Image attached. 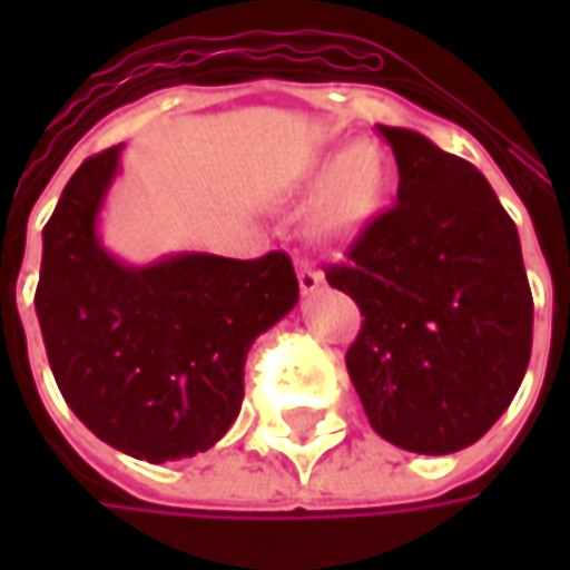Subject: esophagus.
Listing matches in <instances>:
<instances>
[{
  "label": "esophagus",
  "mask_w": 570,
  "mask_h": 570,
  "mask_svg": "<svg viewBox=\"0 0 570 570\" xmlns=\"http://www.w3.org/2000/svg\"><path fill=\"white\" fill-rule=\"evenodd\" d=\"M296 274H298V286H302V293L311 296V293H317L323 289V274L311 265L308 259H298L296 262Z\"/></svg>",
  "instance_id": "34e87169"
}]
</instances>
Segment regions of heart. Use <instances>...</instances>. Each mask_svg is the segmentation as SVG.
<instances>
[{"label":"heart","mask_w":570,"mask_h":570,"mask_svg":"<svg viewBox=\"0 0 570 570\" xmlns=\"http://www.w3.org/2000/svg\"><path fill=\"white\" fill-rule=\"evenodd\" d=\"M384 188L387 167L382 151L366 142L351 146L345 155L335 158L333 170L323 183L321 204L314 213V235L333 247L357 240L375 219V213L382 210Z\"/></svg>","instance_id":"obj_1"}]
</instances>
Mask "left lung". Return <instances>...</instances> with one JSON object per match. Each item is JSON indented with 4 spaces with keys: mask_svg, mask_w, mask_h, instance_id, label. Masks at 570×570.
I'll return each mask as SVG.
<instances>
[{
    "mask_svg": "<svg viewBox=\"0 0 570 570\" xmlns=\"http://www.w3.org/2000/svg\"><path fill=\"white\" fill-rule=\"evenodd\" d=\"M396 204L330 265L326 281L366 317L347 375L382 440L406 452L473 445L513 403L531 360L534 302L515 223L489 179L406 128Z\"/></svg>",
    "mask_w": 570,
    "mask_h": 570,
    "instance_id": "obj_1",
    "label": "left lung"
}]
</instances>
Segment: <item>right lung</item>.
I'll list each match as a JSON object with an SVG mask.
<instances>
[{
	"mask_svg": "<svg viewBox=\"0 0 570 570\" xmlns=\"http://www.w3.org/2000/svg\"><path fill=\"white\" fill-rule=\"evenodd\" d=\"M121 149L72 174L42 232L36 314L55 382L94 436L164 464L207 452L244 403L253 342L298 302L286 253H176L128 265L97 223Z\"/></svg>",
	"mask_w": 570,
	"mask_h": 570,
	"instance_id": "add662e5",
	"label": "right lung"
}]
</instances>
